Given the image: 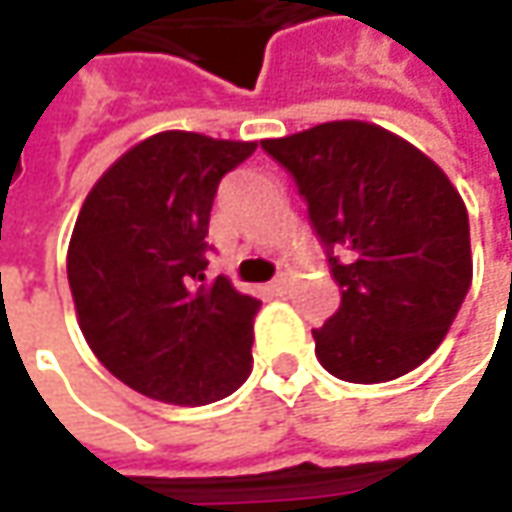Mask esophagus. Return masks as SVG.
Returning a JSON list of instances; mask_svg holds the SVG:
<instances>
[{"instance_id": "34e87169", "label": "esophagus", "mask_w": 512, "mask_h": 512, "mask_svg": "<svg viewBox=\"0 0 512 512\" xmlns=\"http://www.w3.org/2000/svg\"><path fill=\"white\" fill-rule=\"evenodd\" d=\"M287 287H290V276H285V273H282V276H276V279L270 282V290H273L276 296L287 293Z\"/></svg>"}]
</instances>
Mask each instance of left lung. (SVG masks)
Segmentation results:
<instances>
[{"label":"left lung","mask_w":512,"mask_h":512,"mask_svg":"<svg viewBox=\"0 0 512 512\" xmlns=\"http://www.w3.org/2000/svg\"><path fill=\"white\" fill-rule=\"evenodd\" d=\"M262 148L296 179L342 287L339 310L313 330L316 359L356 384L416 370L473 282L459 190L422 150L359 119L262 139Z\"/></svg>","instance_id":"1"}]
</instances>
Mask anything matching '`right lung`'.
<instances>
[{
    "label": "right lung",
    "mask_w": 512,
    "mask_h": 512,
    "mask_svg": "<svg viewBox=\"0 0 512 512\" xmlns=\"http://www.w3.org/2000/svg\"><path fill=\"white\" fill-rule=\"evenodd\" d=\"M256 142L162 130L90 187L68 245V285L96 359L136 393L210 404L250 376L259 299L207 282L216 187Z\"/></svg>",
    "instance_id": "1"
}]
</instances>
